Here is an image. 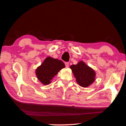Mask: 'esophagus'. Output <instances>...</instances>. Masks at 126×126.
<instances>
[{
    "label": "esophagus",
    "instance_id": "obj_1",
    "mask_svg": "<svg viewBox=\"0 0 126 126\" xmlns=\"http://www.w3.org/2000/svg\"><path fill=\"white\" fill-rule=\"evenodd\" d=\"M65 67H69V63H68V62H65Z\"/></svg>",
    "mask_w": 126,
    "mask_h": 126
}]
</instances>
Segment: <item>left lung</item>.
<instances>
[{
  "instance_id": "1",
  "label": "left lung",
  "mask_w": 126,
  "mask_h": 126,
  "mask_svg": "<svg viewBox=\"0 0 126 126\" xmlns=\"http://www.w3.org/2000/svg\"><path fill=\"white\" fill-rule=\"evenodd\" d=\"M70 68L76 78L77 82L81 87H88L95 80V72L83 62L80 61L77 64L71 65Z\"/></svg>"
}]
</instances>
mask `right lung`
<instances>
[{"instance_id":"1","label":"right lung","mask_w":126,"mask_h":126,"mask_svg":"<svg viewBox=\"0 0 126 126\" xmlns=\"http://www.w3.org/2000/svg\"><path fill=\"white\" fill-rule=\"evenodd\" d=\"M65 67L62 61L48 57L36 69V75L43 84H49L51 80L61 69Z\"/></svg>"}]
</instances>
